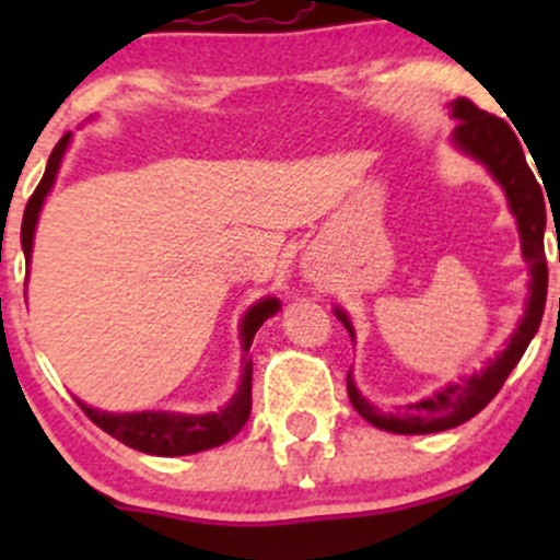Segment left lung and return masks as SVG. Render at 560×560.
Listing matches in <instances>:
<instances>
[{
  "label": "left lung",
  "mask_w": 560,
  "mask_h": 560,
  "mask_svg": "<svg viewBox=\"0 0 560 560\" xmlns=\"http://www.w3.org/2000/svg\"><path fill=\"white\" fill-rule=\"evenodd\" d=\"M450 116L455 118L453 145L468 160L479 162L488 167L495 184L504 189L506 206L517 222L521 233V254L528 262V298H525V312L517 322L515 332L506 338V347L488 360L479 374L466 376L463 382H450L442 389H436L428 398L406 404L400 411H380L374 404L360 395L358 385L352 380V371L347 374V393L352 406L363 420H369L374 428L389 433H404V436H422V433L450 431V428L463 425L474 415L485 409L495 398L506 376L512 374L521 363L523 352L528 349L530 338L539 330L541 314H545L547 301V259H545V195L541 186L536 184L528 162H525L523 145L517 143L515 132L510 124L490 113L479 110L468 100H455L450 103ZM343 327L349 330L354 341V325L349 314L341 306L332 308Z\"/></svg>",
  "instance_id": "left-lung-1"
}]
</instances>
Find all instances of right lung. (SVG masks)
<instances>
[{"instance_id": "1", "label": "right lung", "mask_w": 560, "mask_h": 560, "mask_svg": "<svg viewBox=\"0 0 560 560\" xmlns=\"http://www.w3.org/2000/svg\"><path fill=\"white\" fill-rule=\"evenodd\" d=\"M70 140L72 135H65L56 143V149L50 151L43 180H39L35 195L26 202L24 222H21V246H24L26 259H32L39 211H43L48 191L54 189L56 173H59L61 160H65L67 149H70ZM279 298H262L254 306H248L244 319H241V349H244V358H241V365H244L241 385L235 389L233 398L219 411H206V415H184V411H103L83 404V400H78V404H81V409L86 411L94 425L103 428L105 433H110L113 439H118L127 447L138 450V453L178 457L219 447V444L230 442L246 425L248 415H252V358H248V349H252L254 332L262 327L268 316L279 314Z\"/></svg>"}]
</instances>
